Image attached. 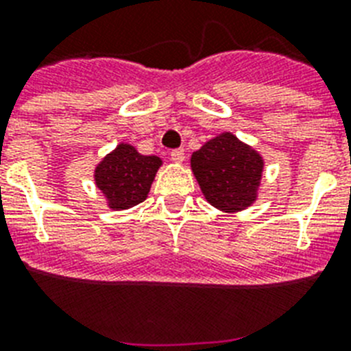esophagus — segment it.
Wrapping results in <instances>:
<instances>
[{
	"mask_svg": "<svg viewBox=\"0 0 351 351\" xmlns=\"http://www.w3.org/2000/svg\"><path fill=\"white\" fill-rule=\"evenodd\" d=\"M170 158L176 163H182L184 161V149H173L172 153H170Z\"/></svg>",
	"mask_w": 351,
	"mask_h": 351,
	"instance_id": "1",
	"label": "esophagus"
}]
</instances>
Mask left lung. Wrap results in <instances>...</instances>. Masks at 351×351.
I'll return each instance as SVG.
<instances>
[{"instance_id": "8db88e82", "label": "left lung", "mask_w": 351, "mask_h": 351, "mask_svg": "<svg viewBox=\"0 0 351 351\" xmlns=\"http://www.w3.org/2000/svg\"><path fill=\"white\" fill-rule=\"evenodd\" d=\"M191 170L210 206L243 210L256 200L263 160L232 133H221L191 154Z\"/></svg>"}]
</instances>
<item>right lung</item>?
Instances as JSON below:
<instances>
[{
    "label": "right lung",
    "instance_id": "right-lung-1",
    "mask_svg": "<svg viewBox=\"0 0 351 351\" xmlns=\"http://www.w3.org/2000/svg\"><path fill=\"white\" fill-rule=\"evenodd\" d=\"M160 165L158 156H144L133 145L119 144L96 167L95 181L110 209H130L147 198Z\"/></svg>",
    "mask_w": 351,
    "mask_h": 351
}]
</instances>
